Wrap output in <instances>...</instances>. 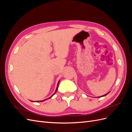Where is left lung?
<instances>
[{
	"mask_svg": "<svg viewBox=\"0 0 132 132\" xmlns=\"http://www.w3.org/2000/svg\"><path fill=\"white\" fill-rule=\"evenodd\" d=\"M110 93V92H109ZM109 93H107L106 94H105V95H103V96H100V97H103V96H106V95H107L108 94H109Z\"/></svg>",
	"mask_w": 132,
	"mask_h": 132,
	"instance_id": "8db88e82",
	"label": "left lung"
}]
</instances>
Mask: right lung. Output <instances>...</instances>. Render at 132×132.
<instances>
[{
    "mask_svg": "<svg viewBox=\"0 0 132 132\" xmlns=\"http://www.w3.org/2000/svg\"><path fill=\"white\" fill-rule=\"evenodd\" d=\"M60 81V80H59ZM59 81H58V84H57V88H56V90H55V93H54V94L52 96H51L50 97H49V98H47V99H46V100H42V101H36V102H43V101H45V100H48V99H49V98H51L55 94V93H56V91H57V89H58V85H59ZM32 102H34V101H32Z\"/></svg>",
    "mask_w": 132,
    "mask_h": 132,
    "instance_id": "add662e5",
    "label": "right lung"
}]
</instances>
